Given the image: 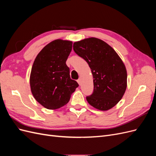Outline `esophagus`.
I'll use <instances>...</instances> for the list:
<instances>
[{
	"label": "esophagus",
	"mask_w": 156,
	"mask_h": 156,
	"mask_svg": "<svg viewBox=\"0 0 156 156\" xmlns=\"http://www.w3.org/2000/svg\"><path fill=\"white\" fill-rule=\"evenodd\" d=\"M77 83H79V85H81V79H79L78 80H77Z\"/></svg>",
	"instance_id": "1"
}]
</instances>
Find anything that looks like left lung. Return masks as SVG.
Masks as SVG:
<instances>
[{
	"instance_id": "8db88e82",
	"label": "left lung",
	"mask_w": 156,
	"mask_h": 156,
	"mask_svg": "<svg viewBox=\"0 0 156 156\" xmlns=\"http://www.w3.org/2000/svg\"><path fill=\"white\" fill-rule=\"evenodd\" d=\"M73 50L91 69L94 91L87 97L89 104L101 111L115 106L127 87L126 69L120 56L109 45L96 37L75 42Z\"/></svg>"
}]
</instances>
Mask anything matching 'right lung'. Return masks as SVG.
Here are the masks:
<instances>
[{"mask_svg": "<svg viewBox=\"0 0 156 156\" xmlns=\"http://www.w3.org/2000/svg\"><path fill=\"white\" fill-rule=\"evenodd\" d=\"M72 49V41L55 40L45 46L33 63L30 84L33 96L48 109H57L67 104L79 87L70 78L66 62Z\"/></svg>", "mask_w": 156, "mask_h": 156, "instance_id": "1", "label": "right lung"}]
</instances>
